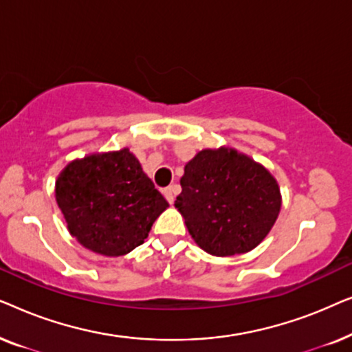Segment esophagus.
Here are the masks:
<instances>
[{
  "mask_svg": "<svg viewBox=\"0 0 352 352\" xmlns=\"http://www.w3.org/2000/svg\"><path fill=\"white\" fill-rule=\"evenodd\" d=\"M176 192H177V186H170L166 187V189H163V195H165V199L170 201V204H173V201H175Z\"/></svg>",
  "mask_w": 352,
  "mask_h": 352,
  "instance_id": "esophagus-1",
  "label": "esophagus"
}]
</instances>
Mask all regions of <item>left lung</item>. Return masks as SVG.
I'll use <instances>...</instances> for the list:
<instances>
[{
  "label": "left lung",
  "instance_id": "obj_1",
  "mask_svg": "<svg viewBox=\"0 0 352 352\" xmlns=\"http://www.w3.org/2000/svg\"><path fill=\"white\" fill-rule=\"evenodd\" d=\"M175 206L201 250L213 256L252 252L280 213L271 173L235 148H204L186 163Z\"/></svg>",
  "mask_w": 352,
  "mask_h": 352
}]
</instances>
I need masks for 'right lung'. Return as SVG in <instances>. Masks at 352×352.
I'll return each mask as SVG.
<instances>
[{
    "mask_svg": "<svg viewBox=\"0 0 352 352\" xmlns=\"http://www.w3.org/2000/svg\"><path fill=\"white\" fill-rule=\"evenodd\" d=\"M56 201L69 232L104 256H122L144 243L168 208L129 148L70 162L56 181Z\"/></svg>",
    "mask_w": 352,
    "mask_h": 352,
    "instance_id": "add662e5",
    "label": "right lung"
}]
</instances>
